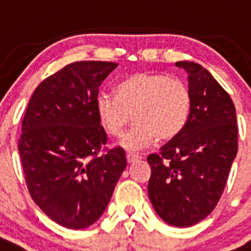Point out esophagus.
<instances>
[{"instance_id":"esophagus-1","label":"esophagus","mask_w":251,"mask_h":251,"mask_svg":"<svg viewBox=\"0 0 251 251\" xmlns=\"http://www.w3.org/2000/svg\"><path fill=\"white\" fill-rule=\"evenodd\" d=\"M139 159H140V156H139V155H135V153H129V152L127 153V162L129 164L135 163V162H136V160H139Z\"/></svg>"}]
</instances>
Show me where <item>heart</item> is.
<instances>
[{
	"instance_id": "heart-1",
	"label": "heart",
	"mask_w": 251,
	"mask_h": 251,
	"mask_svg": "<svg viewBox=\"0 0 251 251\" xmlns=\"http://www.w3.org/2000/svg\"><path fill=\"white\" fill-rule=\"evenodd\" d=\"M191 109L187 85L164 73L138 72L118 85V95L96 98L99 120L109 135L120 136L135 118L136 124L122 139L128 151H140L156 140H170L182 132Z\"/></svg>"
}]
</instances>
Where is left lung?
I'll list each match as a JSON object with an SVG mask.
<instances>
[{
	"label": "left lung",
	"mask_w": 251,
	"mask_h": 251,
	"mask_svg": "<svg viewBox=\"0 0 251 251\" xmlns=\"http://www.w3.org/2000/svg\"><path fill=\"white\" fill-rule=\"evenodd\" d=\"M187 73L190 116L182 132L147 158L148 197L164 222L190 227L213 211L238 151L233 100L199 64L178 61Z\"/></svg>",
	"instance_id": "obj_1"
}]
</instances>
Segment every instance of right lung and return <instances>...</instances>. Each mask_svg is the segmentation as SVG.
Instances as JSON below:
<instances>
[{
  "instance_id": "add662e5",
  "label": "right lung",
  "mask_w": 251,
  "mask_h": 251,
  "mask_svg": "<svg viewBox=\"0 0 251 251\" xmlns=\"http://www.w3.org/2000/svg\"><path fill=\"white\" fill-rule=\"evenodd\" d=\"M118 67L77 61L40 84L29 100L18 140L30 197L67 228L96 222L127 167L123 148L98 155L107 133L96 112L99 88Z\"/></svg>"
}]
</instances>
